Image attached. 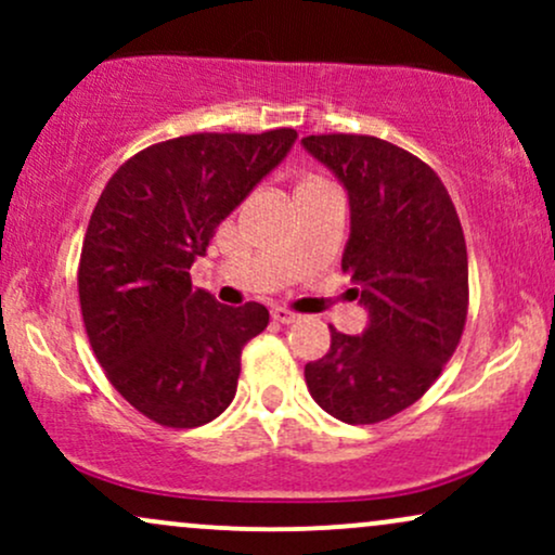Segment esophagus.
<instances>
[{
  "label": "esophagus",
  "instance_id": "34e87169",
  "mask_svg": "<svg viewBox=\"0 0 555 555\" xmlns=\"http://www.w3.org/2000/svg\"><path fill=\"white\" fill-rule=\"evenodd\" d=\"M271 318H273V321H276V323H284V326H289V323L299 321V315L292 313V310H286V308H273V310H271Z\"/></svg>",
  "mask_w": 555,
  "mask_h": 555
}]
</instances>
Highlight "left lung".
Masks as SVG:
<instances>
[{
  "instance_id": "1",
  "label": "left lung",
  "mask_w": 555,
  "mask_h": 555,
  "mask_svg": "<svg viewBox=\"0 0 555 555\" xmlns=\"http://www.w3.org/2000/svg\"><path fill=\"white\" fill-rule=\"evenodd\" d=\"M302 149L341 182L349 240L341 269L367 310L362 334L331 328L305 365L310 397L349 425L388 420L428 391L467 321V245L428 164L371 135H310Z\"/></svg>"
}]
</instances>
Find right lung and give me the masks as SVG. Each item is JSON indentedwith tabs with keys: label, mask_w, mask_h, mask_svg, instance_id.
<instances>
[{
	"label": "right lung",
	"mask_w": 555,
	"mask_h": 555,
	"mask_svg": "<svg viewBox=\"0 0 555 555\" xmlns=\"http://www.w3.org/2000/svg\"><path fill=\"white\" fill-rule=\"evenodd\" d=\"M295 140L289 127L167 140L122 164L95 203L78 271L82 323L112 386L158 425H206L237 393L242 347L269 310L216 302L193 289L190 266Z\"/></svg>",
	"instance_id": "right-lung-1"
}]
</instances>
